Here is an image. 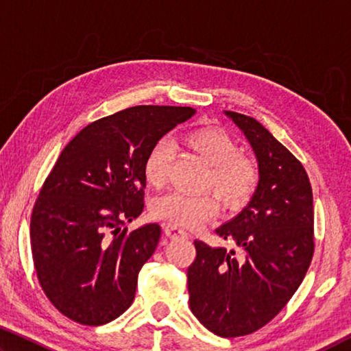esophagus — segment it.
I'll list each match as a JSON object with an SVG mask.
<instances>
[{
    "label": "esophagus",
    "instance_id": "1",
    "mask_svg": "<svg viewBox=\"0 0 351 351\" xmlns=\"http://www.w3.org/2000/svg\"><path fill=\"white\" fill-rule=\"evenodd\" d=\"M164 232L169 239H187V232L181 228H178L173 223H165L164 224Z\"/></svg>",
    "mask_w": 351,
    "mask_h": 351
}]
</instances>
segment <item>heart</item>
<instances>
[{"label": "heart", "mask_w": 351, "mask_h": 351, "mask_svg": "<svg viewBox=\"0 0 351 351\" xmlns=\"http://www.w3.org/2000/svg\"><path fill=\"white\" fill-rule=\"evenodd\" d=\"M184 145L209 167L206 187H210L226 206L240 207L252 197L258 182L257 164L239 153V145L228 133L213 127L199 128L184 138ZM171 161V144L167 141L156 142L144 161V176L148 186H162L167 180ZM150 213L154 218L182 228H197L217 215L218 203L209 193L190 197L170 192L152 201Z\"/></svg>", "instance_id": "1"}]
</instances>
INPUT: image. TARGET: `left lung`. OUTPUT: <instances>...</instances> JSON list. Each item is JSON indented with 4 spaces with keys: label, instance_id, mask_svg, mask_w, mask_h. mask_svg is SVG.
Masks as SVG:
<instances>
[{
    "label": "left lung",
    "instance_id": "left-lung-1",
    "mask_svg": "<svg viewBox=\"0 0 351 351\" xmlns=\"http://www.w3.org/2000/svg\"><path fill=\"white\" fill-rule=\"evenodd\" d=\"M245 134L258 164V184L239 215L215 229L240 255L195 240L187 269L189 305L221 337L251 335L300 287L314 252L313 190L295 156L255 119L224 111Z\"/></svg>",
    "mask_w": 351,
    "mask_h": 351
}]
</instances>
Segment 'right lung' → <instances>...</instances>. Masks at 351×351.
Listing matches in <instances>:
<instances>
[{
  "label": "right lung",
  "mask_w": 351,
  "mask_h": 351,
  "mask_svg": "<svg viewBox=\"0 0 351 351\" xmlns=\"http://www.w3.org/2000/svg\"><path fill=\"white\" fill-rule=\"evenodd\" d=\"M195 112L141 105L99 119L74 136L46 178L31 218L34 265L47 299L74 322L108 324L133 304L161 226H122L144 209L147 153Z\"/></svg>",
  "instance_id": "1"
}]
</instances>
